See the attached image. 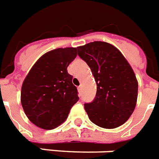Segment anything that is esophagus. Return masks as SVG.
<instances>
[{
    "instance_id": "obj_1",
    "label": "esophagus",
    "mask_w": 159,
    "mask_h": 159,
    "mask_svg": "<svg viewBox=\"0 0 159 159\" xmlns=\"http://www.w3.org/2000/svg\"><path fill=\"white\" fill-rule=\"evenodd\" d=\"M77 90H78V92H79V94H81V92H82V86H78V87H77Z\"/></svg>"
}]
</instances>
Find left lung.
<instances>
[{"instance_id":"left-lung-1","label":"left lung","mask_w":159,"mask_h":159,"mask_svg":"<svg viewBox=\"0 0 159 159\" xmlns=\"http://www.w3.org/2000/svg\"><path fill=\"white\" fill-rule=\"evenodd\" d=\"M77 51L97 85L95 100L84 104L89 118L103 128L122 126L137 101L138 82L133 69L120 50L108 42H90L78 46Z\"/></svg>"}]
</instances>
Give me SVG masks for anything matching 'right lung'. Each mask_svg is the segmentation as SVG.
I'll list each match as a JSON object with an SVG mask.
<instances>
[{
    "label": "right lung",
    "instance_id": "add662e5",
    "mask_svg": "<svg viewBox=\"0 0 159 159\" xmlns=\"http://www.w3.org/2000/svg\"><path fill=\"white\" fill-rule=\"evenodd\" d=\"M77 48L50 50L39 58L26 76L21 104L28 118L40 128H56L67 119L78 101L77 90L67 68L77 56Z\"/></svg>",
    "mask_w": 159,
    "mask_h": 159
}]
</instances>
